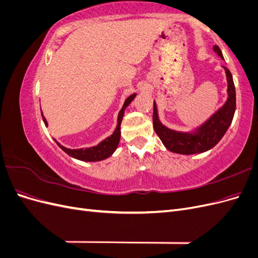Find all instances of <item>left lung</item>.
I'll return each mask as SVG.
<instances>
[{
    "label": "left lung",
    "instance_id": "obj_1",
    "mask_svg": "<svg viewBox=\"0 0 258 258\" xmlns=\"http://www.w3.org/2000/svg\"><path fill=\"white\" fill-rule=\"evenodd\" d=\"M214 51L217 52L218 56L223 57V53L215 45L213 47ZM226 75H227L228 82V99L226 103L218 110L214 115L211 116L200 128H198L194 134H186V132H178L171 130L163 124L158 119V113L156 103L154 102V113H153V122L154 129L157 136L160 138L169 151L177 154H198L207 152L214 147L221 139L226 134L232 121L233 115L236 111V88L233 84L232 75L227 68H225Z\"/></svg>",
    "mask_w": 258,
    "mask_h": 258
}]
</instances>
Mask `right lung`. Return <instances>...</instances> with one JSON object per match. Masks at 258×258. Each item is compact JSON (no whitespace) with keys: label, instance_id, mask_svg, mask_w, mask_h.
<instances>
[{"label":"right lung","instance_id":"1","mask_svg":"<svg viewBox=\"0 0 258 258\" xmlns=\"http://www.w3.org/2000/svg\"><path fill=\"white\" fill-rule=\"evenodd\" d=\"M136 96H137L136 93H134V95H131L130 97L127 98L126 101H124L123 106H122V108L118 114V124H117L114 134L111 137L106 138L104 141L101 142L99 145L90 147V148H85V150H83V148H81V150H70V148H67L64 146L60 145V143H58L56 140H54V141H56V143L68 155H70L71 157H74L76 159L83 160V161H99V160H103L107 157H110V156L115 152V150L117 148V146H118V143H119V140H120V123H121L122 117H123L124 108H126L131 103V101L135 99ZM42 116H43V120H44L45 126H47V124H48L47 120H46L44 115H42Z\"/></svg>","mask_w":258,"mask_h":258}]
</instances>
